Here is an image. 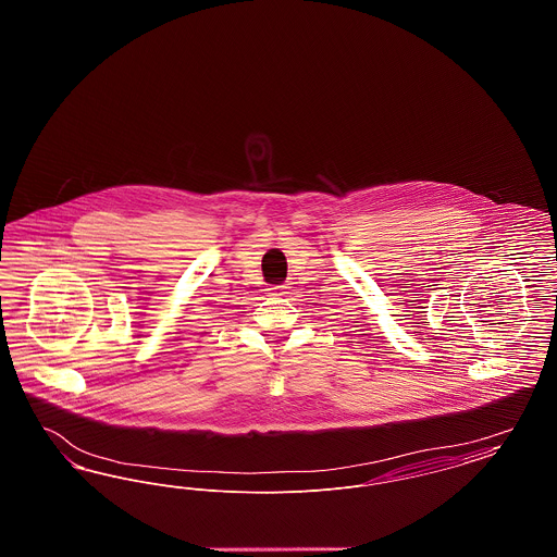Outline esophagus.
<instances>
[{"instance_id":"esophagus-1","label":"esophagus","mask_w":557,"mask_h":557,"mask_svg":"<svg viewBox=\"0 0 557 557\" xmlns=\"http://www.w3.org/2000/svg\"><path fill=\"white\" fill-rule=\"evenodd\" d=\"M284 288H286V286H271V288H269V292L277 296V294H282V292H284Z\"/></svg>"}]
</instances>
